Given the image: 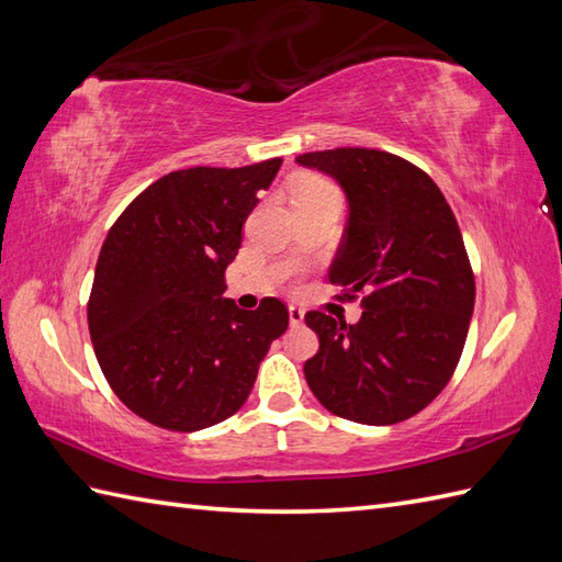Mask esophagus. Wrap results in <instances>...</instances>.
<instances>
[{"mask_svg": "<svg viewBox=\"0 0 562 562\" xmlns=\"http://www.w3.org/2000/svg\"><path fill=\"white\" fill-rule=\"evenodd\" d=\"M290 324L292 326H302L304 324V308L290 306Z\"/></svg>", "mask_w": 562, "mask_h": 562, "instance_id": "1", "label": "esophagus"}]
</instances>
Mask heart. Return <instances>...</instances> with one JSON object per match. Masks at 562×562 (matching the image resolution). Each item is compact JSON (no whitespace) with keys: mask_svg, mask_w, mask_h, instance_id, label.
Here are the masks:
<instances>
[{"mask_svg":"<svg viewBox=\"0 0 562 562\" xmlns=\"http://www.w3.org/2000/svg\"><path fill=\"white\" fill-rule=\"evenodd\" d=\"M294 205H312V202L340 200L338 188L321 176H302L292 186Z\"/></svg>","mask_w":562,"mask_h":562,"instance_id":"1","label":"heart"}]
</instances>
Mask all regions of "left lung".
<instances>
[{
  "label": "left lung",
  "instance_id": "1",
  "mask_svg": "<svg viewBox=\"0 0 562 562\" xmlns=\"http://www.w3.org/2000/svg\"><path fill=\"white\" fill-rule=\"evenodd\" d=\"M296 164L336 178L348 226L328 278L362 294V316L308 312L318 352L304 376L333 415L393 425L447 386L469 336L475 280L457 217L437 183L396 154L342 147Z\"/></svg>",
  "mask_w": 562,
  "mask_h": 562
}]
</instances>
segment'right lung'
<instances>
[{
    "label": "right lung",
    "mask_w": 562,
    "mask_h": 562,
    "mask_svg": "<svg viewBox=\"0 0 562 562\" xmlns=\"http://www.w3.org/2000/svg\"><path fill=\"white\" fill-rule=\"evenodd\" d=\"M280 164L173 171L105 236L87 306L93 352L115 396L147 423L198 432L232 417L288 330L274 296L256 312L224 296L244 222Z\"/></svg>",
    "instance_id": "1"
}]
</instances>
